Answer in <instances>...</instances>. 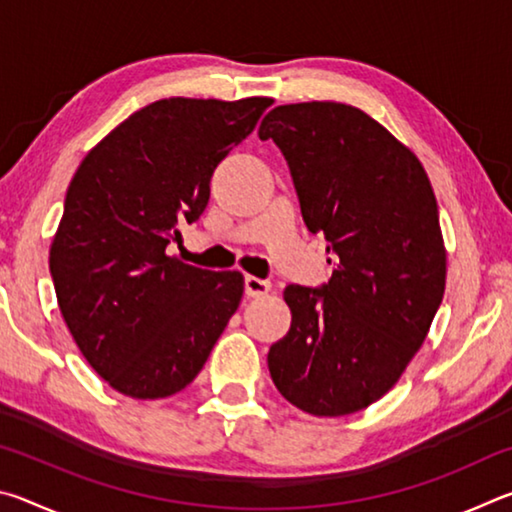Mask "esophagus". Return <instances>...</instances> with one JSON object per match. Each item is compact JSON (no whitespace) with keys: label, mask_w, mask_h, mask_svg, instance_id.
Here are the masks:
<instances>
[{"label":"esophagus","mask_w":512,"mask_h":512,"mask_svg":"<svg viewBox=\"0 0 512 512\" xmlns=\"http://www.w3.org/2000/svg\"><path fill=\"white\" fill-rule=\"evenodd\" d=\"M244 289H246L248 298H259V296H266V293L271 291V282L262 280V277H255V275H246Z\"/></svg>","instance_id":"esophagus-1"}]
</instances>
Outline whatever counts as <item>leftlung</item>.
<instances>
[{
  "label": "left lung",
  "instance_id": "8db88e82",
  "mask_svg": "<svg viewBox=\"0 0 512 512\" xmlns=\"http://www.w3.org/2000/svg\"><path fill=\"white\" fill-rule=\"evenodd\" d=\"M259 140L282 151L302 219L336 262L323 287L284 289L291 329L268 350L273 384L311 415L357 413L395 386L443 302L436 196L420 160L345 103L277 106Z\"/></svg>",
  "mask_w": 512,
  "mask_h": 512
}]
</instances>
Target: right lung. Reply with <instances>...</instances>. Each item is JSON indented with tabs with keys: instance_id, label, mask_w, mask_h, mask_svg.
<instances>
[{
	"instance_id": "1",
	"label": "right lung",
	"mask_w": 512,
	"mask_h": 512,
	"mask_svg": "<svg viewBox=\"0 0 512 512\" xmlns=\"http://www.w3.org/2000/svg\"><path fill=\"white\" fill-rule=\"evenodd\" d=\"M271 103L160 99L76 169L49 271L76 345L115 391L135 400L183 391L237 311L241 273L183 264L167 246L203 214L214 169Z\"/></svg>"
}]
</instances>
